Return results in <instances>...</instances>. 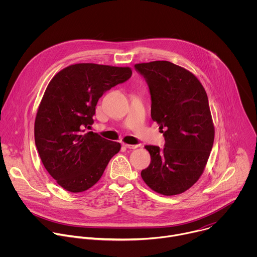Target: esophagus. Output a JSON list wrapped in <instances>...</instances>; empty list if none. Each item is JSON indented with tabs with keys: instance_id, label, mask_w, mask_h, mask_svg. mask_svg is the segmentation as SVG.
<instances>
[{
	"instance_id": "1",
	"label": "esophagus",
	"mask_w": 257,
	"mask_h": 257,
	"mask_svg": "<svg viewBox=\"0 0 257 257\" xmlns=\"http://www.w3.org/2000/svg\"><path fill=\"white\" fill-rule=\"evenodd\" d=\"M125 145V148H127V149H129V150H135V149H137V148H139V145L138 144H124Z\"/></svg>"
}]
</instances>
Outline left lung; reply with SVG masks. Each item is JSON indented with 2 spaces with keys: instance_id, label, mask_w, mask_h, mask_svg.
<instances>
[{
  "instance_id": "obj_1",
  "label": "left lung",
  "mask_w": 257,
  "mask_h": 257,
  "mask_svg": "<svg viewBox=\"0 0 257 257\" xmlns=\"http://www.w3.org/2000/svg\"><path fill=\"white\" fill-rule=\"evenodd\" d=\"M152 95V119L165 136V148L145 145L152 162L141 171L145 184L171 196L192 187L202 175L214 139L208 98L189 70L168 61L134 65Z\"/></svg>"
}]
</instances>
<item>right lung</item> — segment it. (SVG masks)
<instances>
[{
  "instance_id": "add662e5",
  "label": "right lung",
  "mask_w": 257,
  "mask_h": 257,
  "mask_svg": "<svg viewBox=\"0 0 257 257\" xmlns=\"http://www.w3.org/2000/svg\"><path fill=\"white\" fill-rule=\"evenodd\" d=\"M132 75L130 67L70 65L52 78L39 105L34 139L48 173L72 193L91 188L121 150L119 142L86 132L102 94Z\"/></svg>"
}]
</instances>
